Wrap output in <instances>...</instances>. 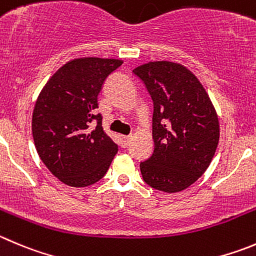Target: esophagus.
<instances>
[{"label": "esophagus", "instance_id": "1", "mask_svg": "<svg viewBox=\"0 0 256 256\" xmlns=\"http://www.w3.org/2000/svg\"><path fill=\"white\" fill-rule=\"evenodd\" d=\"M131 140V136H121L120 138V144H121V148H126L128 145V142H130Z\"/></svg>", "mask_w": 256, "mask_h": 256}]
</instances>
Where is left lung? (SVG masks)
Instances as JSON below:
<instances>
[{"mask_svg":"<svg viewBox=\"0 0 256 256\" xmlns=\"http://www.w3.org/2000/svg\"><path fill=\"white\" fill-rule=\"evenodd\" d=\"M152 100L154 152L140 163L144 182L162 192L186 190L206 172L220 139L212 102L192 72L172 62L132 70Z\"/></svg>","mask_w":256,"mask_h":256,"instance_id":"8db88e82","label":"left lung"}]
</instances>
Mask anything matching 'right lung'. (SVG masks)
Instances as JSON below:
<instances>
[{
    "mask_svg": "<svg viewBox=\"0 0 256 256\" xmlns=\"http://www.w3.org/2000/svg\"><path fill=\"white\" fill-rule=\"evenodd\" d=\"M118 59L80 58L48 80L32 114V138L42 163L60 182L87 187L108 170L117 145L102 128L97 97Z\"/></svg>",
    "mask_w": 256,
    "mask_h": 256,
    "instance_id": "1",
    "label": "right lung"
}]
</instances>
